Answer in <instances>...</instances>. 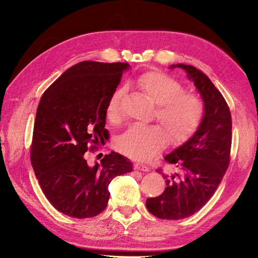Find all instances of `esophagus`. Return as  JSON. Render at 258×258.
<instances>
[{
	"label": "esophagus",
	"mask_w": 258,
	"mask_h": 258,
	"mask_svg": "<svg viewBox=\"0 0 258 258\" xmlns=\"http://www.w3.org/2000/svg\"><path fill=\"white\" fill-rule=\"evenodd\" d=\"M134 168L138 169V171H143V172H149L150 171V168L147 167L146 165H144V164H142V163H135Z\"/></svg>",
	"instance_id": "34e87169"
}]
</instances>
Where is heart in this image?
<instances>
[{
  "instance_id": "obj_1",
  "label": "heart",
  "mask_w": 258,
  "mask_h": 258,
  "mask_svg": "<svg viewBox=\"0 0 258 258\" xmlns=\"http://www.w3.org/2000/svg\"><path fill=\"white\" fill-rule=\"evenodd\" d=\"M138 85L156 104L154 116L169 135L173 143H182L199 128L204 116V106L195 94L185 92L184 86L173 76L160 71L142 74ZM123 89H117L109 96L105 115L109 123L117 124L123 118ZM167 143V136L158 125L133 124L116 141L122 154L150 160L158 154Z\"/></svg>"
}]
</instances>
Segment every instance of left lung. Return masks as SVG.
Segmentation results:
<instances>
[{
    "label": "left lung",
    "instance_id": "1",
    "mask_svg": "<svg viewBox=\"0 0 258 258\" xmlns=\"http://www.w3.org/2000/svg\"><path fill=\"white\" fill-rule=\"evenodd\" d=\"M187 72L204 101L205 113L199 130L185 144L169 153L165 161L176 168L164 175L166 187L146 200L147 210L162 220H183L200 211L215 193L231 161V111L208 76L193 65L176 64ZM162 168H158L160 173Z\"/></svg>",
    "mask_w": 258,
    "mask_h": 258
}]
</instances>
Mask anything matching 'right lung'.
Listing matches in <instances>:
<instances>
[{"label": "right lung", "mask_w": 258, "mask_h": 258, "mask_svg": "<svg viewBox=\"0 0 258 258\" xmlns=\"http://www.w3.org/2000/svg\"><path fill=\"white\" fill-rule=\"evenodd\" d=\"M127 63L83 61L65 71L43 93L31 144V162L42 191L54 208L75 218L101 214L114 177L132 164L112 152L90 167L87 151L107 140L105 107Z\"/></svg>", "instance_id": "right-lung-1"}]
</instances>
